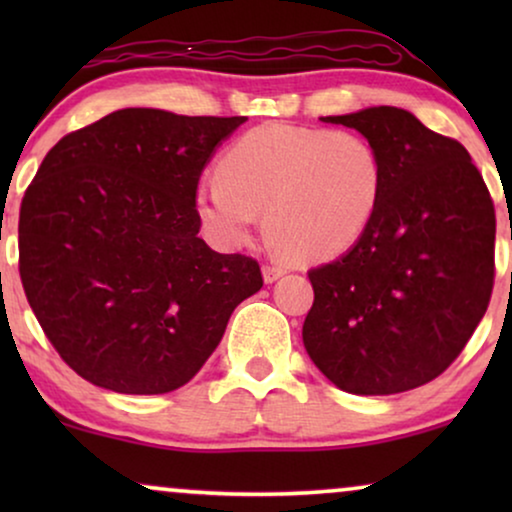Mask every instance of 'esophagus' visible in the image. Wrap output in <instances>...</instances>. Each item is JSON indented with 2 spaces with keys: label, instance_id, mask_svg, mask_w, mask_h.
Instances as JSON below:
<instances>
[{
  "label": "esophagus",
  "instance_id": "esophagus-1",
  "mask_svg": "<svg viewBox=\"0 0 512 512\" xmlns=\"http://www.w3.org/2000/svg\"><path fill=\"white\" fill-rule=\"evenodd\" d=\"M282 275H286V268L284 265H279V263H265L263 265V279L268 284H272V282H277L279 277Z\"/></svg>",
  "mask_w": 512,
  "mask_h": 512
}]
</instances>
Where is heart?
<instances>
[{
	"label": "heart",
	"mask_w": 512,
	"mask_h": 512,
	"mask_svg": "<svg viewBox=\"0 0 512 512\" xmlns=\"http://www.w3.org/2000/svg\"><path fill=\"white\" fill-rule=\"evenodd\" d=\"M384 193L377 146L352 130L268 123L223 153L219 179L195 193L202 223L223 244H242L265 214L272 244L296 261L354 247Z\"/></svg>",
	"instance_id": "obj_1"
}]
</instances>
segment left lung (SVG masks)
<instances>
[{
    "instance_id": "obj_1",
    "label": "left lung",
    "mask_w": 512,
    "mask_h": 512,
    "mask_svg": "<svg viewBox=\"0 0 512 512\" xmlns=\"http://www.w3.org/2000/svg\"><path fill=\"white\" fill-rule=\"evenodd\" d=\"M324 123L380 151L384 193L366 233L307 272V354L335 387L387 396L436 380L485 317L494 286V202L457 139L410 111L370 107Z\"/></svg>"
}]
</instances>
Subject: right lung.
<instances>
[{
	"mask_svg": "<svg viewBox=\"0 0 512 512\" xmlns=\"http://www.w3.org/2000/svg\"><path fill=\"white\" fill-rule=\"evenodd\" d=\"M244 121L121 109L46 153L20 205L18 270L83 380L118 394L184 387L261 291L258 261L209 249L195 209L202 170Z\"/></svg>",
	"mask_w": 512,
	"mask_h": 512,
	"instance_id": "add662e5",
	"label": "right lung"
}]
</instances>
